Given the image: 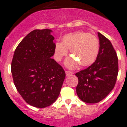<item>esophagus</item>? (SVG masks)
<instances>
[{"instance_id": "1", "label": "esophagus", "mask_w": 127, "mask_h": 127, "mask_svg": "<svg viewBox=\"0 0 127 127\" xmlns=\"http://www.w3.org/2000/svg\"><path fill=\"white\" fill-rule=\"evenodd\" d=\"M73 74V73L72 71H66V75L67 76H71V75H72Z\"/></svg>"}]
</instances>
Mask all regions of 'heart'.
Instances as JSON below:
<instances>
[{"label":"heart","mask_w":127,"mask_h":127,"mask_svg":"<svg viewBox=\"0 0 127 127\" xmlns=\"http://www.w3.org/2000/svg\"><path fill=\"white\" fill-rule=\"evenodd\" d=\"M99 42L95 35L85 32L77 31L66 34L62 38L61 43H56L54 56L56 61H61L71 50V55L66 61L68 68H75L78 63L86 67L92 64L97 59L99 52Z\"/></svg>","instance_id":"heart-1"}]
</instances>
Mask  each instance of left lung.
<instances>
[{"label":"left lung","mask_w":127,"mask_h":127,"mask_svg":"<svg viewBox=\"0 0 127 127\" xmlns=\"http://www.w3.org/2000/svg\"><path fill=\"white\" fill-rule=\"evenodd\" d=\"M98 36L100 47L95 61L75 74L78 79L76 94L87 103H97L104 99L115 87L118 73V59L113 46L99 32Z\"/></svg>","instance_id":"left-lung-1"}]
</instances>
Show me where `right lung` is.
<instances>
[{"label":"right lung","instance_id":"obj_1","mask_svg":"<svg viewBox=\"0 0 127 127\" xmlns=\"http://www.w3.org/2000/svg\"><path fill=\"white\" fill-rule=\"evenodd\" d=\"M51 32H31L17 46L11 63L17 91L28 104L38 108L55 102L66 76L62 66L51 58L56 45Z\"/></svg>","mask_w":127,"mask_h":127}]
</instances>
